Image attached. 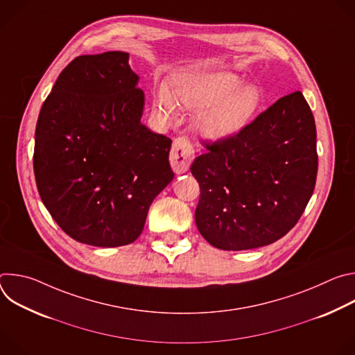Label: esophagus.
<instances>
[{"label": "esophagus", "instance_id": "34e87169", "mask_svg": "<svg viewBox=\"0 0 355 355\" xmlns=\"http://www.w3.org/2000/svg\"><path fill=\"white\" fill-rule=\"evenodd\" d=\"M193 147L187 137H177L173 143L170 163L177 174H182L189 168L191 162L193 160Z\"/></svg>", "mask_w": 355, "mask_h": 355}]
</instances>
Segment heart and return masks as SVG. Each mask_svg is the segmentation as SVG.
Returning <instances> with one entry per match:
<instances>
[{
    "mask_svg": "<svg viewBox=\"0 0 355 355\" xmlns=\"http://www.w3.org/2000/svg\"><path fill=\"white\" fill-rule=\"evenodd\" d=\"M241 87L232 73L182 77L177 83V98L191 110H203L198 116L199 130L209 137H225L240 130L261 104V92L254 85ZM155 107L167 118L175 112V101L162 88Z\"/></svg>",
    "mask_w": 355,
    "mask_h": 355,
    "instance_id": "obj_1",
    "label": "heart"
}]
</instances>
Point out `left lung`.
<instances>
[{
    "mask_svg": "<svg viewBox=\"0 0 355 355\" xmlns=\"http://www.w3.org/2000/svg\"><path fill=\"white\" fill-rule=\"evenodd\" d=\"M191 173L199 233L220 250H251L299 220L318 175L316 125L300 91L279 98L236 135L205 143Z\"/></svg>",
    "mask_w": 355,
    "mask_h": 355,
    "instance_id": "obj_1",
    "label": "left lung"
}]
</instances>
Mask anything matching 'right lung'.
I'll return each instance as SVG.
<instances>
[{
	"label": "right lung",
	"instance_id": "1",
	"mask_svg": "<svg viewBox=\"0 0 355 355\" xmlns=\"http://www.w3.org/2000/svg\"><path fill=\"white\" fill-rule=\"evenodd\" d=\"M129 53L76 58L42 105L33 171L42 202L71 239L118 247L141 233L173 181L171 139L141 122L144 94Z\"/></svg>",
	"mask_w": 355,
	"mask_h": 355
}]
</instances>
